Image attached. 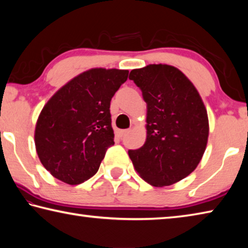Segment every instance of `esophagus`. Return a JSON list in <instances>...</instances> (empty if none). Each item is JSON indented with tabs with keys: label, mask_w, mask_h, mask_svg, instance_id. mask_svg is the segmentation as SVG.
Instances as JSON below:
<instances>
[{
	"label": "esophagus",
	"mask_w": 248,
	"mask_h": 248,
	"mask_svg": "<svg viewBox=\"0 0 248 248\" xmlns=\"http://www.w3.org/2000/svg\"><path fill=\"white\" fill-rule=\"evenodd\" d=\"M130 132V130L129 129H127V130H120V131H118V136L120 137V138H123V137H124V136H127V134Z\"/></svg>",
	"instance_id": "esophagus-1"
}]
</instances>
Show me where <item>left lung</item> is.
<instances>
[{"mask_svg":"<svg viewBox=\"0 0 248 248\" xmlns=\"http://www.w3.org/2000/svg\"><path fill=\"white\" fill-rule=\"evenodd\" d=\"M129 78L146 103V140L128 154L145 182L170 186L192 173L202 158L207 109L194 84L175 66L149 64L132 70Z\"/></svg>","mask_w":248,"mask_h":248,"instance_id":"1","label":"left lung"}]
</instances>
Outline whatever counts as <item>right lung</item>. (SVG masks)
<instances>
[{
    "mask_svg": "<svg viewBox=\"0 0 248 248\" xmlns=\"http://www.w3.org/2000/svg\"><path fill=\"white\" fill-rule=\"evenodd\" d=\"M128 70L92 69L62 86L41 110L35 144L41 164L69 185L90 179L115 144L110 100Z\"/></svg>",
    "mask_w": 248,
    "mask_h": 248,
    "instance_id": "1",
    "label": "right lung"
}]
</instances>
